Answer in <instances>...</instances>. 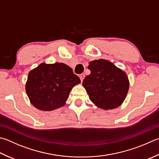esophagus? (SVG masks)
<instances>
[{"label": "esophagus", "mask_w": 159, "mask_h": 159, "mask_svg": "<svg viewBox=\"0 0 159 159\" xmlns=\"http://www.w3.org/2000/svg\"><path fill=\"white\" fill-rule=\"evenodd\" d=\"M79 77H80V80H81V81H83V79H84V78H85V74H80V75L79 76Z\"/></svg>", "instance_id": "1"}]
</instances>
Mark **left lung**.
Returning <instances> with one entry per match:
<instances>
[{
    "instance_id": "obj_1",
    "label": "left lung",
    "mask_w": 159,
    "mask_h": 159,
    "mask_svg": "<svg viewBox=\"0 0 159 159\" xmlns=\"http://www.w3.org/2000/svg\"><path fill=\"white\" fill-rule=\"evenodd\" d=\"M89 75L83 80V86L96 106L102 110H113L125 101L129 87L126 73L105 59L89 62Z\"/></svg>"
}]
</instances>
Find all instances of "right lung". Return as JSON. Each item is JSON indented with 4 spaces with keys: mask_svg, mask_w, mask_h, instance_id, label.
Returning a JSON list of instances; mask_svg holds the SVG:
<instances>
[{
    "mask_svg": "<svg viewBox=\"0 0 159 159\" xmlns=\"http://www.w3.org/2000/svg\"><path fill=\"white\" fill-rule=\"evenodd\" d=\"M80 80L63 63H43L28 74L25 90L30 101L42 111H52L66 103L70 93Z\"/></svg>",
    "mask_w": 159,
    "mask_h": 159,
    "instance_id": "right-lung-1",
    "label": "right lung"
}]
</instances>
